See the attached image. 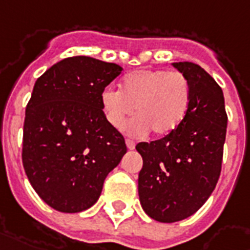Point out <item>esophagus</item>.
<instances>
[{
	"label": "esophagus",
	"instance_id": "34e87169",
	"mask_svg": "<svg viewBox=\"0 0 250 250\" xmlns=\"http://www.w3.org/2000/svg\"><path fill=\"white\" fill-rule=\"evenodd\" d=\"M125 144H127V148L134 149L135 148V142L131 139H125Z\"/></svg>",
	"mask_w": 250,
	"mask_h": 250
}]
</instances>
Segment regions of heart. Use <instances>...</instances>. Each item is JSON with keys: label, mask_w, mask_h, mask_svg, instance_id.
<instances>
[{"label": "heart", "mask_w": 250, "mask_h": 250, "mask_svg": "<svg viewBox=\"0 0 250 250\" xmlns=\"http://www.w3.org/2000/svg\"><path fill=\"white\" fill-rule=\"evenodd\" d=\"M191 103V84L180 71L142 68L125 75L122 90L106 87L101 94L102 110L111 127L122 130L134 114L128 131L155 136L173 132L186 118Z\"/></svg>", "instance_id": "1"}]
</instances>
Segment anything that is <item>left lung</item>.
<instances>
[{"instance_id":"1","label":"left lung","mask_w":250,"mask_h":250,"mask_svg":"<svg viewBox=\"0 0 250 250\" xmlns=\"http://www.w3.org/2000/svg\"><path fill=\"white\" fill-rule=\"evenodd\" d=\"M173 66L191 84L186 118L162 139L136 144L143 158L140 204L160 223L187 219L208 200L221 172L228 123L223 90L209 74L192 62Z\"/></svg>"}]
</instances>
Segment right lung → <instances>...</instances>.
Masks as SVG:
<instances>
[{"label": "right lung", "instance_id": "obj_1", "mask_svg": "<svg viewBox=\"0 0 250 250\" xmlns=\"http://www.w3.org/2000/svg\"><path fill=\"white\" fill-rule=\"evenodd\" d=\"M122 70L78 55L37 79L25 112L22 164L34 191L55 210L75 213L95 204L127 152L101 104L102 91Z\"/></svg>", "mask_w": 250, "mask_h": 250}]
</instances>
